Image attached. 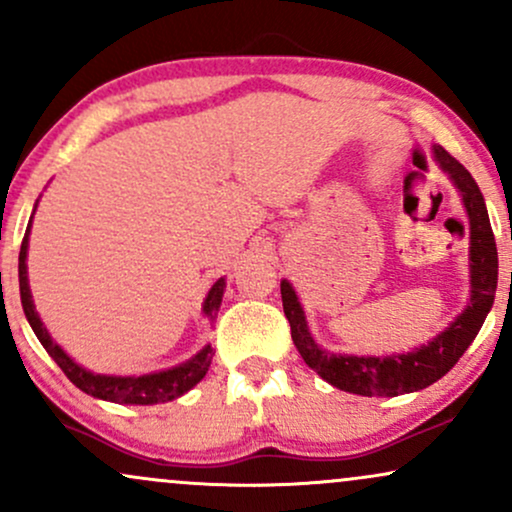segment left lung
I'll use <instances>...</instances> for the list:
<instances>
[{
    "mask_svg": "<svg viewBox=\"0 0 512 512\" xmlns=\"http://www.w3.org/2000/svg\"><path fill=\"white\" fill-rule=\"evenodd\" d=\"M433 158L455 182L462 195L464 209H467L469 284H472L467 308L438 337H433L431 342L419 346V349L407 351V354H332V351L317 346L313 334L308 330L296 291H293L289 281H281V301H284V313L291 325V339L296 344L298 354L322 380H327V383L344 392H354V395L363 397H397L404 395V392H416L433 385L460 361L467 346L474 342L486 315H489L493 298H496L498 252L484 195H481L479 185L469 175V170L460 161H455L443 146H433Z\"/></svg>",
    "mask_w": 512,
    "mask_h": 512,
    "instance_id": "left-lung-1",
    "label": "left lung"
}]
</instances>
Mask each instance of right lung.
<instances>
[{"instance_id": "add662e5", "label": "right lung", "mask_w": 512, "mask_h": 512, "mask_svg": "<svg viewBox=\"0 0 512 512\" xmlns=\"http://www.w3.org/2000/svg\"><path fill=\"white\" fill-rule=\"evenodd\" d=\"M33 219V216H31ZM28 233H31V221H28L26 236H23L21 252H19V289H21V305L23 313L28 317V325L33 327L35 337L40 339V344L45 346V351L52 356V361L64 370L72 383L79 387L86 395L105 399V402L115 404H161V402H173L180 395H185L187 390H192L199 380L207 375L211 366V358H214V349L207 344L197 356H192L190 361L180 363V366L158 370V373H146V375H101L91 373V370L81 368L72 356L64 354V349L57 342H52L50 332L45 330L43 320L35 313L31 286H28V267H26V255H28ZM223 289H226V279H219L211 286L207 298H204L202 313L209 317V322L216 320L221 308Z\"/></svg>"}]
</instances>
